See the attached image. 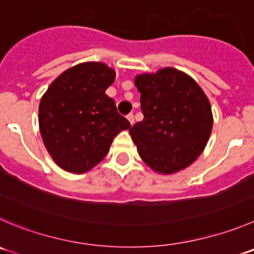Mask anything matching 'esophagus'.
Returning <instances> with one entry per match:
<instances>
[{
  "label": "esophagus",
  "mask_w": 254,
  "mask_h": 254,
  "mask_svg": "<svg viewBox=\"0 0 254 254\" xmlns=\"http://www.w3.org/2000/svg\"><path fill=\"white\" fill-rule=\"evenodd\" d=\"M127 120H128V122L131 123V126H133V123H134V118H133V115H132V113H129V115L127 116Z\"/></svg>",
  "instance_id": "esophagus-1"
}]
</instances>
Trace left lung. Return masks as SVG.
<instances>
[{"label": "left lung", "mask_w": 254, "mask_h": 254, "mask_svg": "<svg viewBox=\"0 0 254 254\" xmlns=\"http://www.w3.org/2000/svg\"><path fill=\"white\" fill-rule=\"evenodd\" d=\"M143 120L129 128L139 157L159 175L185 170L203 152L213 127L203 89L180 69L137 74Z\"/></svg>", "instance_id": "obj_1"}]
</instances>
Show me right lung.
<instances>
[{"instance_id": "obj_1", "label": "right lung", "mask_w": 254, "mask_h": 254, "mask_svg": "<svg viewBox=\"0 0 254 254\" xmlns=\"http://www.w3.org/2000/svg\"><path fill=\"white\" fill-rule=\"evenodd\" d=\"M115 78L107 64L83 62L60 74L41 98V136L62 170L78 175L89 171L105 158L113 138L131 127L106 95Z\"/></svg>"}]
</instances>
